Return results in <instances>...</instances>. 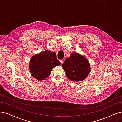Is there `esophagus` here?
<instances>
[{"mask_svg":"<svg viewBox=\"0 0 122 122\" xmlns=\"http://www.w3.org/2000/svg\"><path fill=\"white\" fill-rule=\"evenodd\" d=\"M60 61V62H61V64L62 65V63H63V60H61Z\"/></svg>","mask_w":122,"mask_h":122,"instance_id":"obj_1","label":"esophagus"}]
</instances>
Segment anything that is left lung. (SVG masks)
<instances>
[{"label": "left lung", "mask_w": 122, "mask_h": 122, "mask_svg": "<svg viewBox=\"0 0 122 122\" xmlns=\"http://www.w3.org/2000/svg\"><path fill=\"white\" fill-rule=\"evenodd\" d=\"M66 76L72 81L84 80L88 76L90 66L86 58L76 52L71 53L62 65Z\"/></svg>", "instance_id": "8db88e82"}]
</instances>
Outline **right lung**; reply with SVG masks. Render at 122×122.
<instances>
[{"instance_id": "1", "label": "right lung", "mask_w": 122, "mask_h": 122, "mask_svg": "<svg viewBox=\"0 0 122 122\" xmlns=\"http://www.w3.org/2000/svg\"><path fill=\"white\" fill-rule=\"evenodd\" d=\"M56 53L48 50L33 56L30 62L32 76L37 80H44L51 74L53 67L60 65Z\"/></svg>"}]
</instances>
